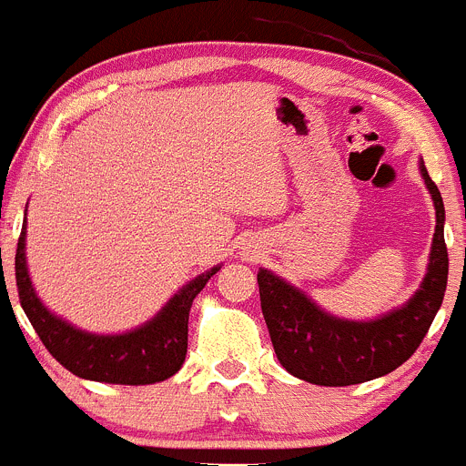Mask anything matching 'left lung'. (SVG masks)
<instances>
[{"mask_svg":"<svg viewBox=\"0 0 466 466\" xmlns=\"http://www.w3.org/2000/svg\"><path fill=\"white\" fill-rule=\"evenodd\" d=\"M419 169L435 203L437 226L423 283L400 309L369 322L343 320L327 313L269 269L258 272L265 325L277 359L290 375L320 387L369 382L405 363L428 334L444 299L449 251L444 242V201L423 159Z\"/></svg>","mask_w":466,"mask_h":466,"instance_id":"1","label":"left lung"}]
</instances>
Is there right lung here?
Here are the masks:
<instances>
[{
  "label": "right lung",
  "mask_w": 466,
  "mask_h": 466,
  "mask_svg": "<svg viewBox=\"0 0 466 466\" xmlns=\"http://www.w3.org/2000/svg\"><path fill=\"white\" fill-rule=\"evenodd\" d=\"M25 238L26 221L15 251L17 297L38 339L66 370L82 380L107 384H155L178 373L187 354V322L194 297L219 268L198 274L180 288L146 325L126 334H88L43 307L26 272Z\"/></svg>",
  "instance_id": "add662e5"
}]
</instances>
